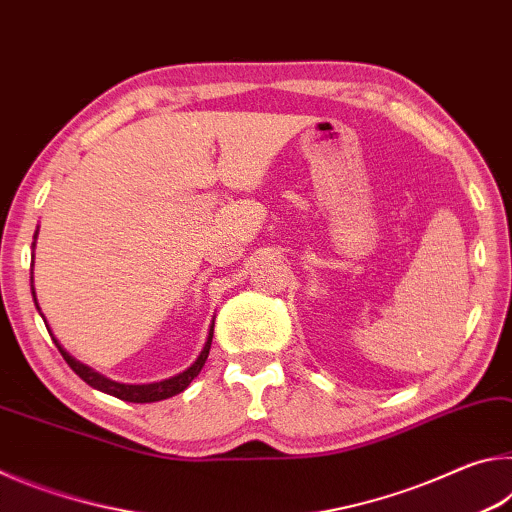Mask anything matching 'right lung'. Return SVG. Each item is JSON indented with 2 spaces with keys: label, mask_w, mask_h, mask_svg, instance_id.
Returning a JSON list of instances; mask_svg holds the SVG:
<instances>
[{
  "label": "right lung",
  "mask_w": 512,
  "mask_h": 512,
  "mask_svg": "<svg viewBox=\"0 0 512 512\" xmlns=\"http://www.w3.org/2000/svg\"><path fill=\"white\" fill-rule=\"evenodd\" d=\"M36 237H38V230H36V235H33V239H36ZM33 246H36V244H33ZM31 293H33V300H36V291H33V284H31ZM36 307H38V300H36ZM45 325H47V320H45ZM212 334H214V320L210 325V334H207V341L203 345V350H201V354H198V359L192 363V366L180 372V375H176V377L153 381V384H119V381H112L108 377H103V375H99V372H94L90 366H85V363L76 361L72 354L63 350V345H60L56 339H54V343L58 345V350H60V354H63V359L69 363V368H72L76 375H79L85 381V384H90L92 388H97V391H101V393L119 397V400H124V402L144 404V402L169 400V397L183 393L185 388L192 384V379L198 375V372H201V368L205 366V361H207V354H210Z\"/></svg>",
  "instance_id": "add662e5"
}]
</instances>
